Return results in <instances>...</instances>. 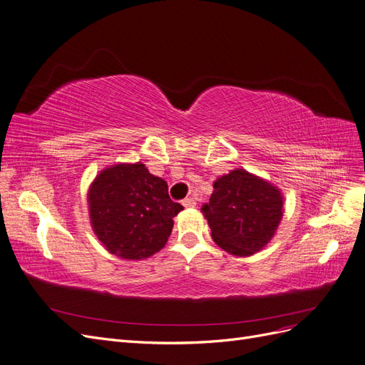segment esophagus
I'll return each instance as SVG.
<instances>
[{
    "label": "esophagus",
    "mask_w": 365,
    "mask_h": 365,
    "mask_svg": "<svg viewBox=\"0 0 365 365\" xmlns=\"http://www.w3.org/2000/svg\"><path fill=\"white\" fill-rule=\"evenodd\" d=\"M184 207H187V208H189V207H195L196 205V201L193 200V197H185V200L181 202Z\"/></svg>",
    "instance_id": "34e87169"
}]
</instances>
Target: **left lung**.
I'll list each match as a JSON object with an SVG mask.
<instances>
[{
	"mask_svg": "<svg viewBox=\"0 0 365 365\" xmlns=\"http://www.w3.org/2000/svg\"><path fill=\"white\" fill-rule=\"evenodd\" d=\"M202 212L216 244L245 257L260 251L274 236L283 216V196L277 187L236 169L216 180Z\"/></svg>",
	"mask_w": 365,
	"mask_h": 365,
	"instance_id": "obj_1",
	"label": "left lung"
}]
</instances>
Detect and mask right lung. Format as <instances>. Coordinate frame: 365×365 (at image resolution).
Here are the masks:
<instances>
[{
	"instance_id": "1",
	"label": "right lung",
	"mask_w": 365,
	"mask_h": 365,
	"mask_svg": "<svg viewBox=\"0 0 365 365\" xmlns=\"http://www.w3.org/2000/svg\"><path fill=\"white\" fill-rule=\"evenodd\" d=\"M90 217L98 240L115 256L141 260L168 242L173 217L182 205L173 202L168 182L145 164H115L97 176L88 192Z\"/></svg>"
}]
</instances>
